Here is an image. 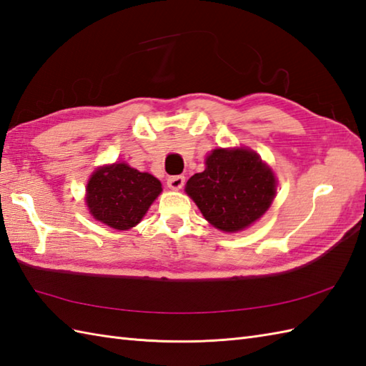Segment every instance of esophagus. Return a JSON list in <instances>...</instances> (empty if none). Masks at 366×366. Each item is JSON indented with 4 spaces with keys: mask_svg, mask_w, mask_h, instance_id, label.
I'll use <instances>...</instances> for the list:
<instances>
[{
    "mask_svg": "<svg viewBox=\"0 0 366 366\" xmlns=\"http://www.w3.org/2000/svg\"><path fill=\"white\" fill-rule=\"evenodd\" d=\"M167 184L171 190H181L185 184V177L184 176H171V177H168Z\"/></svg>",
    "mask_w": 366,
    "mask_h": 366,
    "instance_id": "obj_1",
    "label": "esophagus"
}]
</instances>
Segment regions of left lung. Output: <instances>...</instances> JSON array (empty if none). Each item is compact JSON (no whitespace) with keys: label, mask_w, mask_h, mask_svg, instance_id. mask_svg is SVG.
Segmentation results:
<instances>
[{"label":"left lung","mask_w":366,"mask_h":366,"mask_svg":"<svg viewBox=\"0 0 366 366\" xmlns=\"http://www.w3.org/2000/svg\"><path fill=\"white\" fill-rule=\"evenodd\" d=\"M187 195L217 229L242 231L261 219L277 192V179L258 154L247 147L214 149L203 173L193 174Z\"/></svg>","instance_id":"8db88e82"}]
</instances>
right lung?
I'll return each instance as SVG.
<instances>
[{"label": "right lung", "mask_w": 366, "mask_h": 366, "mask_svg": "<svg viewBox=\"0 0 366 366\" xmlns=\"http://www.w3.org/2000/svg\"><path fill=\"white\" fill-rule=\"evenodd\" d=\"M160 192L157 177L127 163H113L92 173L86 185V204L96 220L113 229L126 231L142 222Z\"/></svg>", "instance_id": "add662e5"}]
</instances>
